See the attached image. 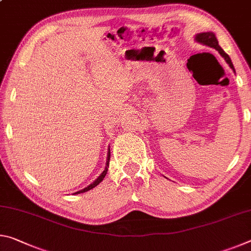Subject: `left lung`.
Here are the masks:
<instances>
[{
	"mask_svg": "<svg viewBox=\"0 0 251 251\" xmlns=\"http://www.w3.org/2000/svg\"><path fill=\"white\" fill-rule=\"evenodd\" d=\"M195 41H196L197 43H201L202 45L209 46V48L218 50V53L225 58V61L227 62V64L229 66H230V69L233 72H235V67H233V65H232V62H231L230 57H229L228 54L225 53V50L222 48H220V45L218 43V40H217V37H216L215 33H212V32L197 33L196 35H195ZM235 73H236V72H235Z\"/></svg>",
	"mask_w": 251,
	"mask_h": 251,
	"instance_id": "8db88e82",
	"label": "left lung"
}]
</instances>
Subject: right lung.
Segmentation results:
<instances>
[{"instance_id": "right-lung-1", "label": "right lung", "mask_w": 251, "mask_h": 251, "mask_svg": "<svg viewBox=\"0 0 251 251\" xmlns=\"http://www.w3.org/2000/svg\"><path fill=\"white\" fill-rule=\"evenodd\" d=\"M109 159H110V151H109V148H108V151H107V159H106V166H105V169L103 171V173L100 174V175L96 178V179L92 182L91 185H88L87 187H85V188H83V189H80V190H78V192H76V193H74L75 195H77V194H82V193H85V192H88V190H91V189H93L94 188V187H96L97 185L100 184V182L104 179V177L106 176V174H107V171H108V165H109Z\"/></svg>"}]
</instances>
